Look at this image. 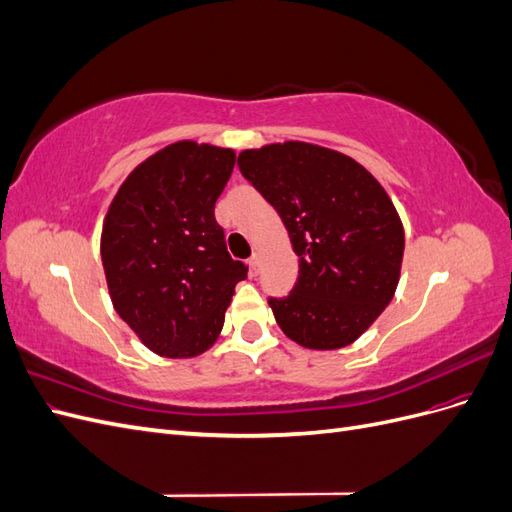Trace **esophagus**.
Instances as JSON below:
<instances>
[{
  "label": "esophagus",
  "mask_w": 512,
  "mask_h": 512,
  "mask_svg": "<svg viewBox=\"0 0 512 512\" xmlns=\"http://www.w3.org/2000/svg\"><path fill=\"white\" fill-rule=\"evenodd\" d=\"M250 262V271H252V275H258V271H260V254L258 252H254L252 254V258L247 260Z\"/></svg>",
  "instance_id": "esophagus-1"
}]
</instances>
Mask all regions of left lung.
Listing matches in <instances>:
<instances>
[{
	"mask_svg": "<svg viewBox=\"0 0 512 512\" xmlns=\"http://www.w3.org/2000/svg\"><path fill=\"white\" fill-rule=\"evenodd\" d=\"M239 170L275 207L299 256V280L269 299L280 329L303 348L359 339L391 303L404 224L378 179L344 153L301 141L239 153Z\"/></svg>",
	"mask_w": 512,
	"mask_h": 512,
	"instance_id": "1",
	"label": "left lung"
}]
</instances>
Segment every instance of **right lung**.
I'll list each match as a JSON object with an SVG mask.
<instances>
[{"instance_id":"right-lung-1","label":"right lung","mask_w":512,"mask_h":512,"mask_svg":"<svg viewBox=\"0 0 512 512\" xmlns=\"http://www.w3.org/2000/svg\"><path fill=\"white\" fill-rule=\"evenodd\" d=\"M235 158L207 143L168 145L132 170L106 211L100 254L115 312L168 359L215 344L235 286L247 277L215 222Z\"/></svg>"}]
</instances>
